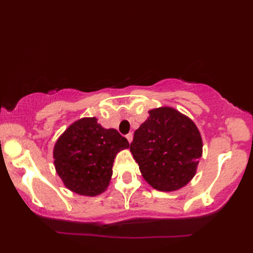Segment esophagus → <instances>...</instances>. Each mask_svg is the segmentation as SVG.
<instances>
[{"label":"esophagus","mask_w":253,"mask_h":253,"mask_svg":"<svg viewBox=\"0 0 253 253\" xmlns=\"http://www.w3.org/2000/svg\"><path fill=\"white\" fill-rule=\"evenodd\" d=\"M132 132H129V133H127L126 135V138H127V140H128V142L129 143H131V141H132Z\"/></svg>","instance_id":"1"}]
</instances>
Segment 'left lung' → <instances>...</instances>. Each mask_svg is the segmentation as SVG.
Returning a JSON list of instances; mask_svg holds the SVG:
<instances>
[{
  "mask_svg": "<svg viewBox=\"0 0 253 253\" xmlns=\"http://www.w3.org/2000/svg\"><path fill=\"white\" fill-rule=\"evenodd\" d=\"M202 138L196 124L174 107L149 111L130 144L141 175L154 189L164 192L185 187L197 173Z\"/></svg>",
  "mask_w": 253,
  "mask_h": 253,
  "instance_id": "left-lung-1",
  "label": "left lung"
}]
</instances>
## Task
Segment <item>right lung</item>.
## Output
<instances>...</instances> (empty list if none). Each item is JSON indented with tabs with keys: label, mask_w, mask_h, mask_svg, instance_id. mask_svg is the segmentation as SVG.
I'll list each match as a JSON object with an SVG mask.
<instances>
[{
	"label": "right lung",
	"mask_w": 253,
	"mask_h": 253,
	"mask_svg": "<svg viewBox=\"0 0 253 253\" xmlns=\"http://www.w3.org/2000/svg\"><path fill=\"white\" fill-rule=\"evenodd\" d=\"M129 148L114 128L105 129L95 117L74 122L58 137L53 149L57 175L77 195L95 197L110 185L116 154Z\"/></svg>",
	"instance_id": "right-lung-1"
}]
</instances>
